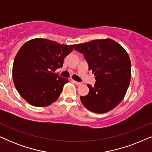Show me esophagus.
<instances>
[{"instance_id": "obj_1", "label": "esophagus", "mask_w": 152, "mask_h": 152, "mask_svg": "<svg viewBox=\"0 0 152 152\" xmlns=\"http://www.w3.org/2000/svg\"><path fill=\"white\" fill-rule=\"evenodd\" d=\"M72 82L74 83V84H75L77 86H80V85L82 84V83L81 82H77V81H75V80H72Z\"/></svg>"}]
</instances>
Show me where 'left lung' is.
<instances>
[{
    "label": "left lung",
    "mask_w": 152,
    "mask_h": 152,
    "mask_svg": "<svg viewBox=\"0 0 152 152\" xmlns=\"http://www.w3.org/2000/svg\"><path fill=\"white\" fill-rule=\"evenodd\" d=\"M74 50L84 55L96 80L94 86L87 85L88 94L80 97L83 105L94 113L111 111L123 99L129 86L132 64L127 53L110 39L80 43Z\"/></svg>",
    "instance_id": "left-lung-1"
}]
</instances>
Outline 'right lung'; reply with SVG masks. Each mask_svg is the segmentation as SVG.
Instances as JSON below:
<instances>
[{"label": "right lung", "instance_id": "right-lung-1", "mask_svg": "<svg viewBox=\"0 0 152 152\" xmlns=\"http://www.w3.org/2000/svg\"><path fill=\"white\" fill-rule=\"evenodd\" d=\"M74 46L39 38L22 45L14 59L12 76L23 98L39 107L48 106L59 98L68 80L55 71L62 68L64 58Z\"/></svg>", "mask_w": 152, "mask_h": 152}]
</instances>
